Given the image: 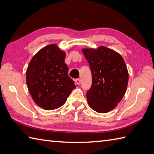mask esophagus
Segmentation results:
<instances>
[{
	"mask_svg": "<svg viewBox=\"0 0 154 154\" xmlns=\"http://www.w3.org/2000/svg\"><path fill=\"white\" fill-rule=\"evenodd\" d=\"M75 82H76V84H78V85H79V84H80V82H81V80L80 79H76L75 80Z\"/></svg>",
	"mask_w": 154,
	"mask_h": 154,
	"instance_id": "obj_1",
	"label": "esophagus"
}]
</instances>
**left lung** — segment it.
Instances as JSON below:
<instances>
[{
	"mask_svg": "<svg viewBox=\"0 0 154 154\" xmlns=\"http://www.w3.org/2000/svg\"><path fill=\"white\" fill-rule=\"evenodd\" d=\"M89 64L92 84L87 91L88 104L98 113H106L116 107L124 96L128 72L122 56L101 46L96 50L84 49Z\"/></svg>",
	"mask_w": 154,
	"mask_h": 154,
	"instance_id": "obj_1",
	"label": "left lung"
}]
</instances>
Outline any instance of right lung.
Listing matches in <instances>:
<instances>
[{"label": "right lung", "instance_id": "right-lung-1", "mask_svg": "<svg viewBox=\"0 0 154 154\" xmlns=\"http://www.w3.org/2000/svg\"><path fill=\"white\" fill-rule=\"evenodd\" d=\"M65 54L56 45H48L34 55L28 66L26 80L29 92L34 102L46 110L64 105L76 87L68 76Z\"/></svg>", "mask_w": 154, "mask_h": 154}]
</instances>
